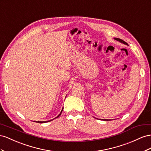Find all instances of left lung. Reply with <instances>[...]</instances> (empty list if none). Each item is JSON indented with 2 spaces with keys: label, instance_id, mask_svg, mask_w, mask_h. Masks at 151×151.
I'll return each instance as SVG.
<instances>
[{
  "label": "left lung",
  "instance_id": "obj_1",
  "mask_svg": "<svg viewBox=\"0 0 151 151\" xmlns=\"http://www.w3.org/2000/svg\"><path fill=\"white\" fill-rule=\"evenodd\" d=\"M115 40H118V41H119L120 42H122V43H123V44H126V45H128V44L127 42H125L124 41H123V40H122V39H120V38H115ZM104 120H106V121H108L109 119H104Z\"/></svg>",
  "mask_w": 151,
  "mask_h": 151
}]
</instances>
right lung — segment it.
Wrapping results in <instances>:
<instances>
[{"label": "right lung", "instance_id": "right-lung-1", "mask_svg": "<svg viewBox=\"0 0 151 151\" xmlns=\"http://www.w3.org/2000/svg\"><path fill=\"white\" fill-rule=\"evenodd\" d=\"M63 109H62V111H61V113H60L58 116H57V117L56 118H58L59 117V116H60V115H61V113H62V111H63ZM55 119V118H54ZM53 119H52V120H53ZM51 121V120H50V121H47V122H36L37 123H46V122H50Z\"/></svg>", "mask_w": 151, "mask_h": 151}]
</instances>
